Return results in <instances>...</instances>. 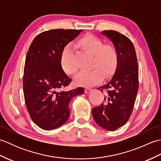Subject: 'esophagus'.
Masks as SVG:
<instances>
[{"instance_id": "obj_1", "label": "esophagus", "mask_w": 161, "mask_h": 161, "mask_svg": "<svg viewBox=\"0 0 161 161\" xmlns=\"http://www.w3.org/2000/svg\"><path fill=\"white\" fill-rule=\"evenodd\" d=\"M92 91H93V89H91V88H85V93H91Z\"/></svg>"}]
</instances>
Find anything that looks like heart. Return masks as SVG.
I'll list each match as a JSON object with an SVG mask.
<instances>
[{"instance_id":"obj_1","label":"heart","mask_w":161,"mask_h":161,"mask_svg":"<svg viewBox=\"0 0 161 161\" xmlns=\"http://www.w3.org/2000/svg\"><path fill=\"white\" fill-rule=\"evenodd\" d=\"M77 45L85 52L92 54L91 70L80 71L75 77V83L90 86L101 80L102 75L108 77L118 66L119 55L116 47L112 44H104L98 37L86 35L77 42ZM73 50L70 46L65 47L61 56V66L68 75L76 73L77 67L74 62Z\"/></svg>"}]
</instances>
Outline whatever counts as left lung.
I'll list each match as a JSON object with an SVG mask.
<instances>
[{
  "instance_id": "left-lung-1",
  "label": "left lung",
  "mask_w": 161,
  "mask_h": 161,
  "mask_svg": "<svg viewBox=\"0 0 161 161\" xmlns=\"http://www.w3.org/2000/svg\"><path fill=\"white\" fill-rule=\"evenodd\" d=\"M118 50L119 59L115 74L108 83L98 88L107 91L104 102L92 110L95 122L108 131L125 125L134 107L138 90V66L131 41L115 30H104Z\"/></svg>"
}]
</instances>
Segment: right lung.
Listing matches in <instances>:
<instances>
[{"label": "right lung", "mask_w": 161, "mask_h": 161, "mask_svg": "<svg viewBox=\"0 0 161 161\" xmlns=\"http://www.w3.org/2000/svg\"><path fill=\"white\" fill-rule=\"evenodd\" d=\"M81 31L55 29L43 32L29 47L24 66V98L30 118L43 129L52 130L64 125L69 118L72 98L84 93L82 87L61 91L71 82L61 68V54Z\"/></svg>", "instance_id": "obj_1"}]
</instances>
